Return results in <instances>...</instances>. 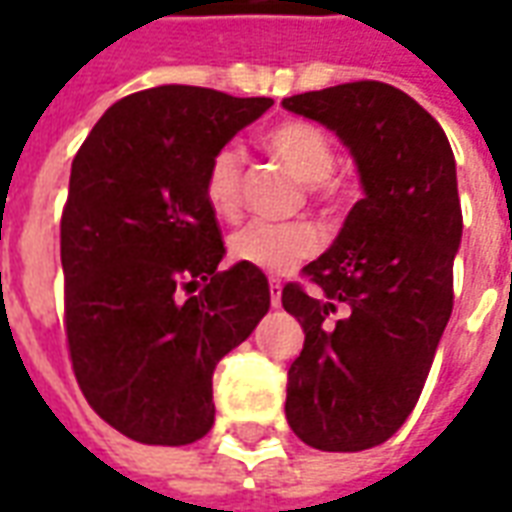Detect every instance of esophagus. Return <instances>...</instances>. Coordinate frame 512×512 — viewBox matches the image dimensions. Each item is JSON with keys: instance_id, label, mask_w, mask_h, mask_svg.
<instances>
[{"instance_id": "obj_1", "label": "esophagus", "mask_w": 512, "mask_h": 512, "mask_svg": "<svg viewBox=\"0 0 512 512\" xmlns=\"http://www.w3.org/2000/svg\"><path fill=\"white\" fill-rule=\"evenodd\" d=\"M268 290H271V307L277 310L279 304H282V282H279V279H271V282H268Z\"/></svg>"}]
</instances>
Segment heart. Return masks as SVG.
Listing matches in <instances>:
<instances>
[{"instance_id":"1","label":"heart","mask_w":512,"mask_h":512,"mask_svg":"<svg viewBox=\"0 0 512 512\" xmlns=\"http://www.w3.org/2000/svg\"><path fill=\"white\" fill-rule=\"evenodd\" d=\"M263 142L271 150V156H277L301 183L321 189L332 178L337 164L334 145L329 142V136L310 123H299V120L282 123L271 128ZM241 180H244V150L238 145L219 147L208 161L202 180L205 202L219 219H235L241 211ZM318 246H321V235L307 222H249L241 230H235L227 241L235 263L266 274H288L301 260L315 255Z\"/></svg>"}]
</instances>
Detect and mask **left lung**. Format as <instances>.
<instances>
[{
	"label": "left lung",
	"instance_id": "8db88e82",
	"mask_svg": "<svg viewBox=\"0 0 512 512\" xmlns=\"http://www.w3.org/2000/svg\"><path fill=\"white\" fill-rule=\"evenodd\" d=\"M282 106L340 136L365 191L304 268L315 293L282 290L304 329L285 417L315 450H370L414 411L450 321L463 233L455 156L439 123L392 84H337Z\"/></svg>",
	"mask_w": 512,
	"mask_h": 512
}]
</instances>
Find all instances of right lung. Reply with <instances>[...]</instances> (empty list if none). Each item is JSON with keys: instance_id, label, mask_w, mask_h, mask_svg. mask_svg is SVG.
Listing matches in <instances>:
<instances>
[{"instance_id": "add662e5", "label": "right lung", "mask_w": 512, "mask_h": 512, "mask_svg": "<svg viewBox=\"0 0 512 512\" xmlns=\"http://www.w3.org/2000/svg\"><path fill=\"white\" fill-rule=\"evenodd\" d=\"M271 104L164 84L106 109L73 158L60 224L73 373L95 414L139 444L213 428V370L271 307L263 271H219L202 194L213 153Z\"/></svg>"}]
</instances>
